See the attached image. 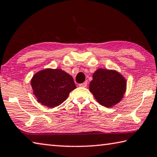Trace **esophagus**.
<instances>
[{
  "instance_id": "esophagus-1",
  "label": "esophagus",
  "mask_w": 157,
  "mask_h": 157,
  "mask_svg": "<svg viewBox=\"0 0 157 157\" xmlns=\"http://www.w3.org/2000/svg\"><path fill=\"white\" fill-rule=\"evenodd\" d=\"M79 86H81V87H86L87 86V83H86V82H84V83L79 84Z\"/></svg>"
}]
</instances>
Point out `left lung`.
Masks as SVG:
<instances>
[{
  "instance_id": "1",
  "label": "left lung",
  "mask_w": 157,
  "mask_h": 157,
  "mask_svg": "<svg viewBox=\"0 0 157 157\" xmlns=\"http://www.w3.org/2000/svg\"><path fill=\"white\" fill-rule=\"evenodd\" d=\"M89 90L101 105L111 107L123 98L126 81L117 71L100 68L93 75Z\"/></svg>"
}]
</instances>
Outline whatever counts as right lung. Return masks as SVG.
<instances>
[{
    "instance_id": "right-lung-1",
    "label": "right lung",
    "mask_w": 157,
    "mask_h": 157,
    "mask_svg": "<svg viewBox=\"0 0 157 157\" xmlns=\"http://www.w3.org/2000/svg\"><path fill=\"white\" fill-rule=\"evenodd\" d=\"M33 94L37 101L48 107L60 105L76 88L73 78L61 69L39 71L31 80Z\"/></svg>"
}]
</instances>
